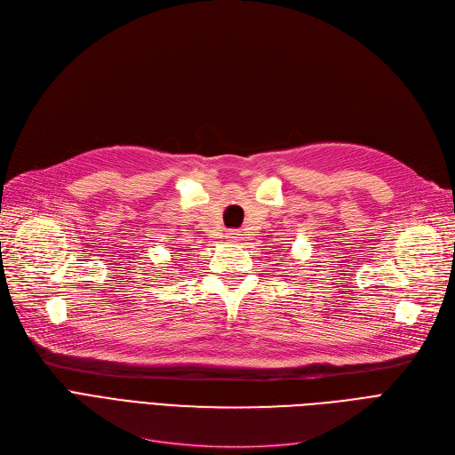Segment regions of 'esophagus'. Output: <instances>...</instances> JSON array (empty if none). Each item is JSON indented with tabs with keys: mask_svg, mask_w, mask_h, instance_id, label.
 <instances>
[{
	"mask_svg": "<svg viewBox=\"0 0 455 455\" xmlns=\"http://www.w3.org/2000/svg\"><path fill=\"white\" fill-rule=\"evenodd\" d=\"M227 237H228L230 242H234V243H240V242H243V234H240L237 230H230Z\"/></svg>",
	"mask_w": 455,
	"mask_h": 455,
	"instance_id": "34e87169",
	"label": "esophagus"
}]
</instances>
